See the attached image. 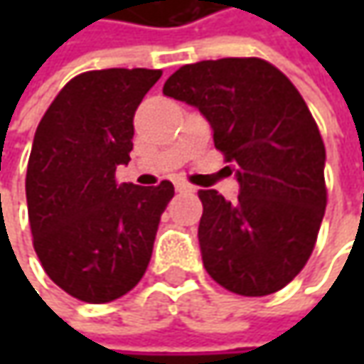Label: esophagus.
Masks as SVG:
<instances>
[{
    "mask_svg": "<svg viewBox=\"0 0 364 364\" xmlns=\"http://www.w3.org/2000/svg\"><path fill=\"white\" fill-rule=\"evenodd\" d=\"M174 186L178 192H194V186H190V184H186V182H182V180H176Z\"/></svg>",
    "mask_w": 364,
    "mask_h": 364,
    "instance_id": "34e87169",
    "label": "esophagus"
}]
</instances>
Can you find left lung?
<instances>
[{"label": "left lung", "instance_id": "1", "mask_svg": "<svg viewBox=\"0 0 364 364\" xmlns=\"http://www.w3.org/2000/svg\"><path fill=\"white\" fill-rule=\"evenodd\" d=\"M164 95L196 107L215 147L235 161L237 200L200 190L204 269L239 296H269L312 255L326 208V149L289 78L261 58L178 68Z\"/></svg>", "mask_w": 364, "mask_h": 364}]
</instances>
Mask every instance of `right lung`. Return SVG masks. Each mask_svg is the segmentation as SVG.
<instances>
[{
  "mask_svg": "<svg viewBox=\"0 0 364 364\" xmlns=\"http://www.w3.org/2000/svg\"><path fill=\"white\" fill-rule=\"evenodd\" d=\"M161 70L105 68L75 77L40 121L26 174L28 218L44 272L73 298L107 304L144 277L172 182L117 184L133 115Z\"/></svg>",
  "mask_w": 364,
  "mask_h": 364,
  "instance_id": "right-lung-1",
  "label": "right lung"
}]
</instances>
